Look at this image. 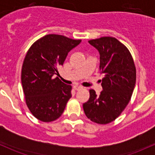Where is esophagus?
Returning a JSON list of instances; mask_svg holds the SVG:
<instances>
[{"label": "esophagus", "mask_w": 155, "mask_h": 155, "mask_svg": "<svg viewBox=\"0 0 155 155\" xmlns=\"http://www.w3.org/2000/svg\"><path fill=\"white\" fill-rule=\"evenodd\" d=\"M73 88H74V90H76V91H79V90H80V89H82V87H81V86H74V87H73Z\"/></svg>", "instance_id": "obj_1"}]
</instances>
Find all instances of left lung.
I'll return each mask as SVG.
<instances>
[{"instance_id": "left-lung-1", "label": "left lung", "mask_w": 155, "mask_h": 155, "mask_svg": "<svg viewBox=\"0 0 155 155\" xmlns=\"http://www.w3.org/2000/svg\"><path fill=\"white\" fill-rule=\"evenodd\" d=\"M100 52V70L105 75L101 80L104 90L83 104L87 118L99 124L115 121L129 104L137 79V70L129 49L116 38L103 37L89 40Z\"/></svg>"}]
</instances>
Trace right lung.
Masks as SVG:
<instances>
[{"mask_svg": "<svg viewBox=\"0 0 155 155\" xmlns=\"http://www.w3.org/2000/svg\"><path fill=\"white\" fill-rule=\"evenodd\" d=\"M58 34H48L34 42L23 61L21 85L26 105L33 115L43 122L55 121L71 97L72 86L58 77L69 51L81 43Z\"/></svg>", "mask_w": 155, "mask_h": 155, "instance_id": "1", "label": "right lung"}]
</instances>
